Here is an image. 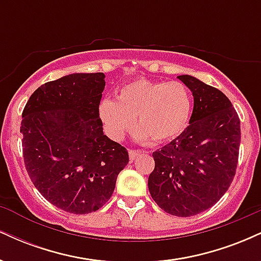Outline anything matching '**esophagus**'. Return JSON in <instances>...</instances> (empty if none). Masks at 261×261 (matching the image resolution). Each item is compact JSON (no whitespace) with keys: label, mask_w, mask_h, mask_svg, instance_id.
I'll list each match as a JSON object with an SVG mask.
<instances>
[{"label":"esophagus","mask_w":261,"mask_h":261,"mask_svg":"<svg viewBox=\"0 0 261 261\" xmlns=\"http://www.w3.org/2000/svg\"><path fill=\"white\" fill-rule=\"evenodd\" d=\"M141 153V151H136V149H128V158L130 161H134Z\"/></svg>","instance_id":"1"}]
</instances>
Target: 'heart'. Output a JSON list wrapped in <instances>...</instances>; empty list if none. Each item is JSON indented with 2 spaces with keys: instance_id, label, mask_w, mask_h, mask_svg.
Returning a JSON list of instances; mask_svg holds the SVG:
<instances>
[{
  "instance_id": "heart-1",
  "label": "heart",
  "mask_w": 261,
  "mask_h": 261,
  "mask_svg": "<svg viewBox=\"0 0 261 261\" xmlns=\"http://www.w3.org/2000/svg\"><path fill=\"white\" fill-rule=\"evenodd\" d=\"M191 112V93L179 81H134L119 89L116 100L104 99L99 104L100 120L115 140H121L133 128L134 119L140 127L139 140H173L188 127Z\"/></svg>"
}]
</instances>
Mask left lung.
<instances>
[{"label":"left lung","mask_w":261,"mask_h":261,"mask_svg":"<svg viewBox=\"0 0 261 261\" xmlns=\"http://www.w3.org/2000/svg\"><path fill=\"white\" fill-rule=\"evenodd\" d=\"M178 79L194 95L190 125L152 153L148 190L167 214L190 217L212 207L228 190L238 166L241 120L220 89L188 74Z\"/></svg>","instance_id":"8db88e82"}]
</instances>
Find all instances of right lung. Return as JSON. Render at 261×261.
Segmentation results:
<instances>
[{
  "label": "right lung",
  "mask_w": 261,
  "mask_h": 261,
  "mask_svg": "<svg viewBox=\"0 0 261 261\" xmlns=\"http://www.w3.org/2000/svg\"><path fill=\"white\" fill-rule=\"evenodd\" d=\"M104 73H73L40 86L22 113L29 178L50 203L76 215L97 211L113 195L127 149L103 134Z\"/></svg>",
  "instance_id": "obj_1"
}]
</instances>
